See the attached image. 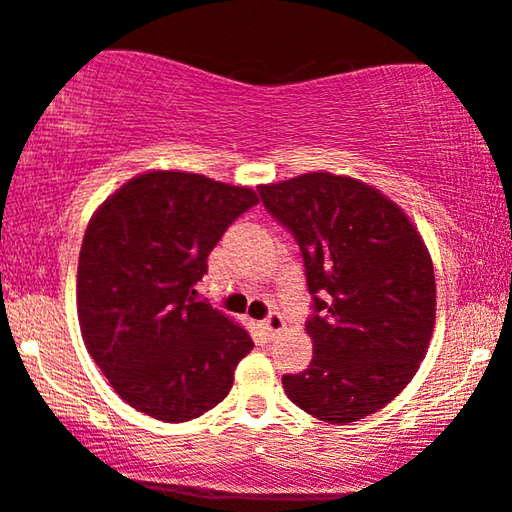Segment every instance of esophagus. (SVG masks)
<instances>
[{
	"label": "esophagus",
	"instance_id": "esophagus-1",
	"mask_svg": "<svg viewBox=\"0 0 512 512\" xmlns=\"http://www.w3.org/2000/svg\"><path fill=\"white\" fill-rule=\"evenodd\" d=\"M258 326H261V331L268 335V338H275V335H279L286 328L284 317H282V314H277V312H272L270 317L263 319Z\"/></svg>",
	"mask_w": 512,
	"mask_h": 512
}]
</instances>
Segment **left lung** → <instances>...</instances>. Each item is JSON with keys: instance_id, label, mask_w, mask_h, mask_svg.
<instances>
[{"instance_id": "1", "label": "left lung", "mask_w": 512, "mask_h": 512, "mask_svg": "<svg viewBox=\"0 0 512 512\" xmlns=\"http://www.w3.org/2000/svg\"><path fill=\"white\" fill-rule=\"evenodd\" d=\"M258 191L296 235L317 310L305 326L314 356L282 377L286 396L321 422H359L408 387L429 349L436 275L424 237L394 200L347 174L307 172Z\"/></svg>"}]
</instances>
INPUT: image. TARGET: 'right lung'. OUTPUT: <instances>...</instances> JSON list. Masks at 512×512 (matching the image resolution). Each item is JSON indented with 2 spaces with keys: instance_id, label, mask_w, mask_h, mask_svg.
<instances>
[{
  "instance_id": "add662e5",
  "label": "right lung",
  "mask_w": 512,
  "mask_h": 512,
  "mask_svg": "<svg viewBox=\"0 0 512 512\" xmlns=\"http://www.w3.org/2000/svg\"><path fill=\"white\" fill-rule=\"evenodd\" d=\"M258 193L205 174L149 170L90 216L76 312L88 354L130 408L188 422L219 405L254 340L195 300L207 256Z\"/></svg>"
}]
</instances>
